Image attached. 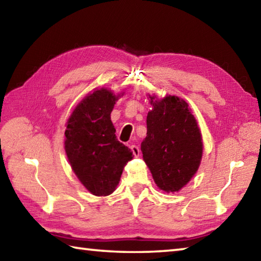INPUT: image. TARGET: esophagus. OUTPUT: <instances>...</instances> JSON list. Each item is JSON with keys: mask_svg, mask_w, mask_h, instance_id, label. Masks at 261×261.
<instances>
[{"mask_svg": "<svg viewBox=\"0 0 261 261\" xmlns=\"http://www.w3.org/2000/svg\"><path fill=\"white\" fill-rule=\"evenodd\" d=\"M131 151H132V153H134V155H135L136 158L139 156L140 149H139L138 146H137V145H131Z\"/></svg>", "mask_w": 261, "mask_h": 261, "instance_id": "34e87169", "label": "esophagus"}]
</instances>
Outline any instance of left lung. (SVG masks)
<instances>
[{"instance_id": "8db88e82", "label": "left lung", "mask_w": 261, "mask_h": 261, "mask_svg": "<svg viewBox=\"0 0 261 261\" xmlns=\"http://www.w3.org/2000/svg\"><path fill=\"white\" fill-rule=\"evenodd\" d=\"M147 114V136L141 143L144 161L162 191L177 192L199 168L202 140L198 123L184 100L175 95L156 100Z\"/></svg>"}]
</instances>
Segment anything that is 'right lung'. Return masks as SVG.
<instances>
[{
    "label": "right lung",
    "mask_w": 261,
    "mask_h": 261,
    "mask_svg": "<svg viewBox=\"0 0 261 261\" xmlns=\"http://www.w3.org/2000/svg\"><path fill=\"white\" fill-rule=\"evenodd\" d=\"M118 100L107 88L86 95L69 117L64 148L78 179L94 196L115 191L131 149L115 135L110 113Z\"/></svg>",
    "instance_id": "obj_1"
}]
</instances>
